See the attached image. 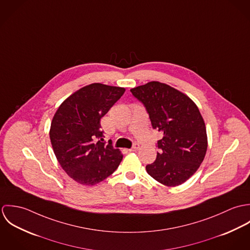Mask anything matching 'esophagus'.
I'll return each instance as SVG.
<instances>
[{
  "label": "esophagus",
  "mask_w": 250,
  "mask_h": 250,
  "mask_svg": "<svg viewBox=\"0 0 250 250\" xmlns=\"http://www.w3.org/2000/svg\"><path fill=\"white\" fill-rule=\"evenodd\" d=\"M139 148H140V145L138 144V143H135L134 145H133V147L131 148V149H129V151L130 152H134V151H138L139 150Z\"/></svg>",
  "instance_id": "34e87169"
}]
</instances>
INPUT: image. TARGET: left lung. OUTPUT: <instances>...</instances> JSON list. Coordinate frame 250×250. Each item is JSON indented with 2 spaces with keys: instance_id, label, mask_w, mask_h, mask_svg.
Returning a JSON list of instances; mask_svg holds the SVG:
<instances>
[{
  "instance_id": "8db88e82",
  "label": "left lung",
  "mask_w": 250,
  "mask_h": 250,
  "mask_svg": "<svg viewBox=\"0 0 250 250\" xmlns=\"http://www.w3.org/2000/svg\"><path fill=\"white\" fill-rule=\"evenodd\" d=\"M143 103L152 124L163 134L157 145L156 161L146 166L147 173L167 187L190 178L207 151L204 120L194 102L177 89L150 82L130 90Z\"/></svg>"
}]
</instances>
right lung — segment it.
Masks as SVG:
<instances>
[{"label":"right lung","mask_w":250,"mask_h":250,"mask_svg":"<svg viewBox=\"0 0 250 250\" xmlns=\"http://www.w3.org/2000/svg\"><path fill=\"white\" fill-rule=\"evenodd\" d=\"M124 92L123 87L91 83L73 93L56 111L50 140L60 165L76 182L85 186L100 183L122 161L112 143H103L100 121Z\"/></svg>","instance_id":"add662e5"}]
</instances>
